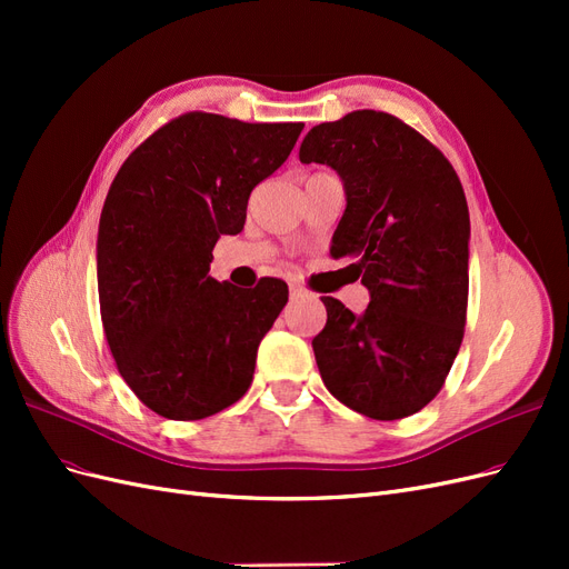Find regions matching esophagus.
I'll use <instances>...</instances> for the list:
<instances>
[{"mask_svg":"<svg viewBox=\"0 0 569 569\" xmlns=\"http://www.w3.org/2000/svg\"><path fill=\"white\" fill-rule=\"evenodd\" d=\"M289 297H291V299H301V297H306V289H303V287H297V284H291V287H289Z\"/></svg>","mask_w":569,"mask_h":569,"instance_id":"obj_1","label":"esophagus"}]
</instances>
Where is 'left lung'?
I'll use <instances>...</instances> for the list:
<instances>
[{
    "label": "left lung",
    "mask_w": 569,
    "mask_h": 569,
    "mask_svg": "<svg viewBox=\"0 0 569 569\" xmlns=\"http://www.w3.org/2000/svg\"><path fill=\"white\" fill-rule=\"evenodd\" d=\"M301 163L347 187L335 258L370 291L363 316L322 297L313 339L325 387L372 420H401L441 391L468 318L470 213L449 159L401 118L353 111L303 137Z\"/></svg>",
    "instance_id": "obj_1"
}]
</instances>
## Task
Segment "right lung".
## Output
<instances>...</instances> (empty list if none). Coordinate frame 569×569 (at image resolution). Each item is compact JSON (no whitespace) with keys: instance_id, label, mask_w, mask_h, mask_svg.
Here are the masks:
<instances>
[{"instance_id":"1","label":"right lung","mask_w":569,"mask_h":569,"mask_svg":"<svg viewBox=\"0 0 569 569\" xmlns=\"http://www.w3.org/2000/svg\"><path fill=\"white\" fill-rule=\"evenodd\" d=\"M301 130L189 111L149 134L111 182L97 237L101 322L120 377L161 418L216 416L251 387L289 289L213 280V247L242 232L251 189Z\"/></svg>"}]
</instances>
